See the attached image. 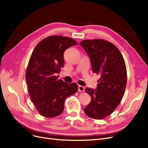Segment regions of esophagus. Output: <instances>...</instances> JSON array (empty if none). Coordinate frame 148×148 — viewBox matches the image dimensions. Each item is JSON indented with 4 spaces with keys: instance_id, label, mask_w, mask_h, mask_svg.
I'll list each match as a JSON object with an SVG mask.
<instances>
[{
    "instance_id": "34e87169",
    "label": "esophagus",
    "mask_w": 148,
    "mask_h": 148,
    "mask_svg": "<svg viewBox=\"0 0 148 148\" xmlns=\"http://www.w3.org/2000/svg\"><path fill=\"white\" fill-rule=\"evenodd\" d=\"M78 90L79 91H85V87L82 86V85H79L78 86Z\"/></svg>"
}]
</instances>
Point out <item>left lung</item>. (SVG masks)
<instances>
[{
	"mask_svg": "<svg viewBox=\"0 0 148 148\" xmlns=\"http://www.w3.org/2000/svg\"><path fill=\"white\" fill-rule=\"evenodd\" d=\"M80 45L90 58L92 71L100 75L96 90L86 88L91 101L84 108L87 116L101 119L110 114L118 106L127 84V71L119 49L102 39L84 40Z\"/></svg>",
	"mask_w": 148,
	"mask_h": 148,
	"instance_id": "obj_1",
	"label": "left lung"
}]
</instances>
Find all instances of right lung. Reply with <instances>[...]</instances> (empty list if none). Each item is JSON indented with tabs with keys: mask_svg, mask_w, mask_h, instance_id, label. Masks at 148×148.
<instances>
[{
	"mask_svg": "<svg viewBox=\"0 0 148 148\" xmlns=\"http://www.w3.org/2000/svg\"><path fill=\"white\" fill-rule=\"evenodd\" d=\"M77 45L71 38L51 36L38 43L31 55L25 79L30 99L43 116L60 115L64 110L66 98L78 90L77 84L64 82L55 75L63 67L64 51Z\"/></svg>",
	"mask_w": 148,
	"mask_h": 148,
	"instance_id": "1",
	"label": "right lung"
}]
</instances>
